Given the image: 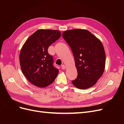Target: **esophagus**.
Here are the masks:
<instances>
[{"mask_svg": "<svg viewBox=\"0 0 124 124\" xmlns=\"http://www.w3.org/2000/svg\"><path fill=\"white\" fill-rule=\"evenodd\" d=\"M62 69H63V70H65V69L66 68V67L65 65H62Z\"/></svg>", "mask_w": 124, "mask_h": 124, "instance_id": "esophagus-1", "label": "esophagus"}]
</instances>
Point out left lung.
Returning a JSON list of instances; mask_svg holds the SVG:
<instances>
[{"label": "left lung", "mask_w": 124, "mask_h": 124, "mask_svg": "<svg viewBox=\"0 0 124 124\" xmlns=\"http://www.w3.org/2000/svg\"><path fill=\"white\" fill-rule=\"evenodd\" d=\"M62 37L71 48L77 69L78 75L72 83L81 89L92 87L105 69L106 54L102 42L86 29L66 31Z\"/></svg>", "instance_id": "8db88e82"}]
</instances>
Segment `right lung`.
Returning a JSON list of instances; mask_svg holds the SVG:
<instances>
[{"instance_id":"right-lung-1","label":"right lung","mask_w":124,"mask_h":124,"mask_svg":"<svg viewBox=\"0 0 124 124\" xmlns=\"http://www.w3.org/2000/svg\"><path fill=\"white\" fill-rule=\"evenodd\" d=\"M61 36L57 30L39 29L30 36L22 46L20 62L22 72L34 85L45 87L55 80L59 70L53 65L48 48Z\"/></svg>"}]
</instances>
